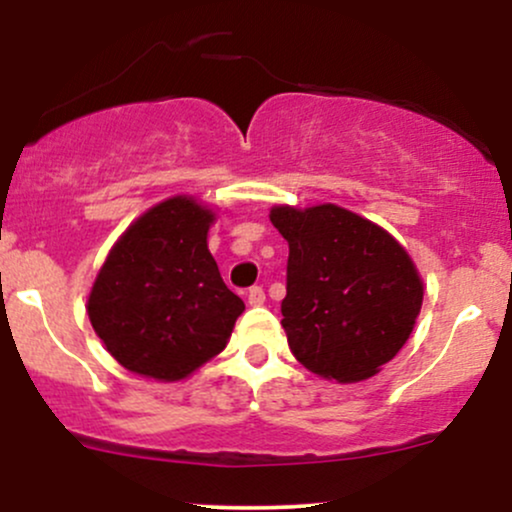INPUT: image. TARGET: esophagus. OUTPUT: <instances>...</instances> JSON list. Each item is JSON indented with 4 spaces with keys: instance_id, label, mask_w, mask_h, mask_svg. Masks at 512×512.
I'll return each mask as SVG.
<instances>
[{
    "instance_id": "esophagus-1",
    "label": "esophagus",
    "mask_w": 512,
    "mask_h": 512,
    "mask_svg": "<svg viewBox=\"0 0 512 512\" xmlns=\"http://www.w3.org/2000/svg\"><path fill=\"white\" fill-rule=\"evenodd\" d=\"M248 303L250 305H264V291H262V286H252V289L248 291Z\"/></svg>"
}]
</instances>
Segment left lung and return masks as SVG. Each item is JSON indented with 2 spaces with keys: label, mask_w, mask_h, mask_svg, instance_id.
Returning a JSON list of instances; mask_svg holds the SVG:
<instances>
[{
  "label": "left lung",
  "mask_w": 512,
  "mask_h": 512,
  "mask_svg": "<svg viewBox=\"0 0 512 512\" xmlns=\"http://www.w3.org/2000/svg\"><path fill=\"white\" fill-rule=\"evenodd\" d=\"M269 219L289 243L281 325L293 356L337 383L378 373L409 339L424 301L407 250L337 204L274 207Z\"/></svg>",
  "instance_id": "1"
}]
</instances>
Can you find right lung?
<instances>
[{
	"instance_id": "add662e5",
	"label": "right lung",
	"mask_w": 512,
	"mask_h": 512,
	"mask_svg": "<svg viewBox=\"0 0 512 512\" xmlns=\"http://www.w3.org/2000/svg\"><path fill=\"white\" fill-rule=\"evenodd\" d=\"M211 223V209L170 197L122 233L93 281L88 320L132 373L173 383L226 349L245 303L207 248Z\"/></svg>"
}]
</instances>
